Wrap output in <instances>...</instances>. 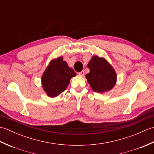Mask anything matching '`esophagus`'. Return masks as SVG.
<instances>
[{
	"instance_id": "esophagus-1",
	"label": "esophagus",
	"mask_w": 154,
	"mask_h": 154,
	"mask_svg": "<svg viewBox=\"0 0 154 154\" xmlns=\"http://www.w3.org/2000/svg\"><path fill=\"white\" fill-rule=\"evenodd\" d=\"M79 76H81V77H83L84 76V75H85V72H84V71H81V72H79Z\"/></svg>"
}]
</instances>
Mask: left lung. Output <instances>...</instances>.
Wrapping results in <instances>:
<instances>
[{"instance_id": "8db88e82", "label": "left lung", "mask_w": 154, "mask_h": 154, "mask_svg": "<svg viewBox=\"0 0 154 154\" xmlns=\"http://www.w3.org/2000/svg\"><path fill=\"white\" fill-rule=\"evenodd\" d=\"M87 67L90 72L85 77L94 92L106 93L115 86L116 73L106 59L94 55L88 63Z\"/></svg>"}]
</instances>
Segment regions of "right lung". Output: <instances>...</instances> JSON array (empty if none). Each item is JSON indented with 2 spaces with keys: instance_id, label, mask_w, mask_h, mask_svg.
<instances>
[{
  "instance_id": "add662e5",
  "label": "right lung",
  "mask_w": 154,
  "mask_h": 154,
  "mask_svg": "<svg viewBox=\"0 0 154 154\" xmlns=\"http://www.w3.org/2000/svg\"><path fill=\"white\" fill-rule=\"evenodd\" d=\"M76 73L68 66L63 57L51 60L42 76V86L49 97L54 98L66 89Z\"/></svg>"
}]
</instances>
